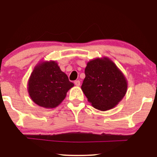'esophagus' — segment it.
Here are the masks:
<instances>
[{
  "instance_id": "1",
  "label": "esophagus",
  "mask_w": 157,
  "mask_h": 157,
  "mask_svg": "<svg viewBox=\"0 0 157 157\" xmlns=\"http://www.w3.org/2000/svg\"><path fill=\"white\" fill-rule=\"evenodd\" d=\"M74 83H75V85L77 86H80V84H81L80 81H78V80L75 81H74Z\"/></svg>"
}]
</instances>
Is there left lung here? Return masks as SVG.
Masks as SVG:
<instances>
[{"label":"left lung","instance_id":"obj_1","mask_svg":"<svg viewBox=\"0 0 157 157\" xmlns=\"http://www.w3.org/2000/svg\"><path fill=\"white\" fill-rule=\"evenodd\" d=\"M81 89L92 106L107 111L124 97L128 83L125 76L108 57L96 58L87 63Z\"/></svg>","mask_w":157,"mask_h":157}]
</instances>
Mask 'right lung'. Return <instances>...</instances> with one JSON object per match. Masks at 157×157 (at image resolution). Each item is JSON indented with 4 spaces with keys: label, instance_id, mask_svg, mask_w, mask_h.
<instances>
[{
    "label": "right lung",
    "instance_id": "1",
    "mask_svg": "<svg viewBox=\"0 0 157 157\" xmlns=\"http://www.w3.org/2000/svg\"><path fill=\"white\" fill-rule=\"evenodd\" d=\"M74 86L55 61H41L34 67L29 77L28 92L35 104L53 109L63 101Z\"/></svg>",
    "mask_w": 157,
    "mask_h": 157
}]
</instances>
